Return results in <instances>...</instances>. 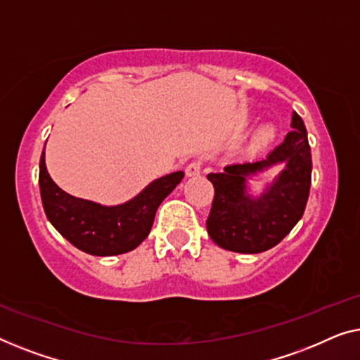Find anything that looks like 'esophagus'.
I'll return each instance as SVG.
<instances>
[{"instance_id": "esophagus-1", "label": "esophagus", "mask_w": 360, "mask_h": 360, "mask_svg": "<svg viewBox=\"0 0 360 360\" xmlns=\"http://www.w3.org/2000/svg\"><path fill=\"white\" fill-rule=\"evenodd\" d=\"M200 169H202L200 161H192V163L186 166V174L189 176V178H194V176L200 174Z\"/></svg>"}]
</instances>
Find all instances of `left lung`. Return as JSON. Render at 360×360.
<instances>
[{
    "label": "left lung",
    "mask_w": 360,
    "mask_h": 360,
    "mask_svg": "<svg viewBox=\"0 0 360 360\" xmlns=\"http://www.w3.org/2000/svg\"><path fill=\"white\" fill-rule=\"evenodd\" d=\"M292 131L264 160L225 166L221 173L207 174L215 195L207 219L214 243L233 252L256 255L274 248L285 238L305 212L311 186V153L307 129L297 112ZM284 169L259 198L245 192V178L269 165Z\"/></svg>",
    "instance_id": "8db88e82"
}]
</instances>
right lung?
Instances as JSON below:
<instances>
[{
    "mask_svg": "<svg viewBox=\"0 0 360 360\" xmlns=\"http://www.w3.org/2000/svg\"><path fill=\"white\" fill-rule=\"evenodd\" d=\"M39 168L40 197L49 221L73 246L93 256H115L135 250L148 236L156 209L184 178L182 171L166 174L125 204L108 207L60 189L45 166V151Z\"/></svg>",
    "mask_w": 360,
    "mask_h": 360,
    "instance_id": "add662e5",
    "label": "right lung"
}]
</instances>
